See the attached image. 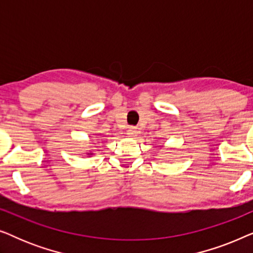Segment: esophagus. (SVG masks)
Returning a JSON list of instances; mask_svg holds the SVG:
<instances>
[{"label":"esophagus","instance_id":"34e87169","mask_svg":"<svg viewBox=\"0 0 253 253\" xmlns=\"http://www.w3.org/2000/svg\"><path fill=\"white\" fill-rule=\"evenodd\" d=\"M137 133H138V130H137L136 126H129V130H127V134H130L131 137H133V136H137Z\"/></svg>","mask_w":253,"mask_h":253}]
</instances>
